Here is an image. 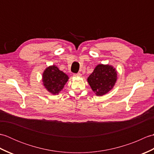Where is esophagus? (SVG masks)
Instances as JSON below:
<instances>
[{"label": "esophagus", "instance_id": "1", "mask_svg": "<svg viewBox=\"0 0 154 154\" xmlns=\"http://www.w3.org/2000/svg\"><path fill=\"white\" fill-rule=\"evenodd\" d=\"M73 76L74 77H81V74L79 73H76V74H74Z\"/></svg>", "mask_w": 154, "mask_h": 154}]
</instances>
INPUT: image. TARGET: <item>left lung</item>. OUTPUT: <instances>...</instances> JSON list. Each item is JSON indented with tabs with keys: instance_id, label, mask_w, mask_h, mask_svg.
Segmentation results:
<instances>
[{
	"instance_id": "1",
	"label": "left lung",
	"mask_w": 154,
	"mask_h": 154,
	"mask_svg": "<svg viewBox=\"0 0 154 154\" xmlns=\"http://www.w3.org/2000/svg\"><path fill=\"white\" fill-rule=\"evenodd\" d=\"M117 81V71L109 64H99L87 78V81L97 96H103L113 89Z\"/></svg>"
}]
</instances>
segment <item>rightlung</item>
<instances>
[{
    "label": "right lung",
    "mask_w": 154,
    "mask_h": 154,
    "mask_svg": "<svg viewBox=\"0 0 154 154\" xmlns=\"http://www.w3.org/2000/svg\"><path fill=\"white\" fill-rule=\"evenodd\" d=\"M68 79V75L60 71L55 65L48 67L42 74L44 86L48 92L53 94H59Z\"/></svg>",
    "instance_id": "add662e5"
}]
</instances>
